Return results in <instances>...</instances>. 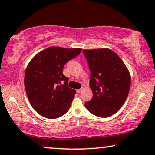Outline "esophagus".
Masks as SVG:
<instances>
[{
  "mask_svg": "<svg viewBox=\"0 0 155 155\" xmlns=\"http://www.w3.org/2000/svg\"><path fill=\"white\" fill-rule=\"evenodd\" d=\"M82 90H83V89L82 88V89H80V90H77L76 91H77V92H78V93H80V92H82Z\"/></svg>",
  "mask_w": 155,
  "mask_h": 155,
  "instance_id": "1",
  "label": "esophagus"
}]
</instances>
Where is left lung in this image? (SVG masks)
<instances>
[{"instance_id":"obj_1","label":"left lung","mask_w":155,"mask_h":155,"mask_svg":"<svg viewBox=\"0 0 155 155\" xmlns=\"http://www.w3.org/2000/svg\"><path fill=\"white\" fill-rule=\"evenodd\" d=\"M90 70L93 96L84 104L90 113L101 118L116 113L126 101L130 87V74L121 58L109 48L84 49Z\"/></svg>"}]
</instances>
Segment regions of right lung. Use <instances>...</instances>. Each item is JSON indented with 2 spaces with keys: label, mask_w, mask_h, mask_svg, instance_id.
<instances>
[{
  "label": "right lung",
  "mask_w": 155,
  "mask_h": 155,
  "mask_svg": "<svg viewBox=\"0 0 155 155\" xmlns=\"http://www.w3.org/2000/svg\"><path fill=\"white\" fill-rule=\"evenodd\" d=\"M82 48L50 46L38 53L27 65L25 88L36 111L54 119L67 113L75 90L68 87V78L63 68L68 61L78 56Z\"/></svg>",
  "instance_id": "1"
}]
</instances>
